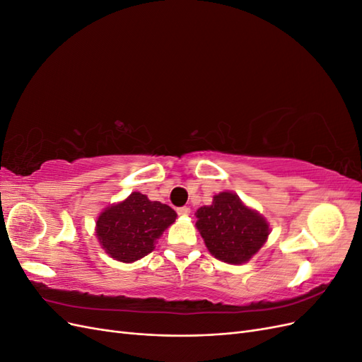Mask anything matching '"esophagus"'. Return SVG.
Listing matches in <instances>:
<instances>
[{"mask_svg": "<svg viewBox=\"0 0 362 362\" xmlns=\"http://www.w3.org/2000/svg\"><path fill=\"white\" fill-rule=\"evenodd\" d=\"M178 214L180 216H189L190 214V208L189 206H181V208H178Z\"/></svg>", "mask_w": 362, "mask_h": 362, "instance_id": "34e87169", "label": "esophagus"}]
</instances>
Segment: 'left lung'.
<instances>
[{
    "instance_id": "1",
    "label": "left lung",
    "mask_w": 362,
    "mask_h": 362,
    "mask_svg": "<svg viewBox=\"0 0 362 362\" xmlns=\"http://www.w3.org/2000/svg\"><path fill=\"white\" fill-rule=\"evenodd\" d=\"M196 228L206 249L228 264H243L266 243L269 223L233 192L214 194L211 205L196 211Z\"/></svg>"
}]
</instances>
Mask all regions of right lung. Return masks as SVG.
I'll return each mask as SVG.
<instances>
[{
    "label": "right lung",
    "mask_w": 362,
    "mask_h": 362,
    "mask_svg": "<svg viewBox=\"0 0 362 362\" xmlns=\"http://www.w3.org/2000/svg\"><path fill=\"white\" fill-rule=\"evenodd\" d=\"M166 204L133 192L122 202L107 206L96 221V237L112 258L133 262L154 250L157 240L175 222Z\"/></svg>",
    "instance_id": "obj_1"
}]
</instances>
